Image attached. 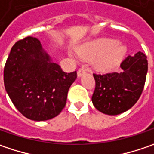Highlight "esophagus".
Returning a JSON list of instances; mask_svg holds the SVG:
<instances>
[{
    "label": "esophagus",
    "instance_id": "esophagus-1",
    "mask_svg": "<svg viewBox=\"0 0 154 154\" xmlns=\"http://www.w3.org/2000/svg\"><path fill=\"white\" fill-rule=\"evenodd\" d=\"M86 68H80L79 70H78V72H77V74H78V77H80L81 75H83V74H85L86 73Z\"/></svg>",
    "mask_w": 154,
    "mask_h": 154
}]
</instances>
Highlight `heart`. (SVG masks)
<instances>
[{
  "instance_id": "b5f03b06",
  "label": "heart",
  "mask_w": 154,
  "mask_h": 154,
  "mask_svg": "<svg viewBox=\"0 0 154 154\" xmlns=\"http://www.w3.org/2000/svg\"><path fill=\"white\" fill-rule=\"evenodd\" d=\"M78 53L82 58L94 59V68L107 72L115 68L126 56L127 48L112 39H98L89 42L79 48Z\"/></svg>"
}]
</instances>
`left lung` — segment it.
Segmentation results:
<instances>
[{
    "label": "left lung",
    "mask_w": 154,
    "mask_h": 154,
    "mask_svg": "<svg viewBox=\"0 0 154 154\" xmlns=\"http://www.w3.org/2000/svg\"><path fill=\"white\" fill-rule=\"evenodd\" d=\"M121 73L93 74L96 86L92 101L94 107L107 115L127 111L138 101L145 85L148 68L146 56L137 52L121 63Z\"/></svg>",
    "instance_id": "1"
}]
</instances>
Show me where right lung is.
Listing matches in <instances>:
<instances>
[{"label":"right lung","mask_w":154,"mask_h":154,"mask_svg":"<svg viewBox=\"0 0 154 154\" xmlns=\"http://www.w3.org/2000/svg\"><path fill=\"white\" fill-rule=\"evenodd\" d=\"M76 78V71L63 72L33 37L15 43L4 68V86L9 98L22 115L33 121L59 115Z\"/></svg>","instance_id":"add662e5"}]
</instances>
